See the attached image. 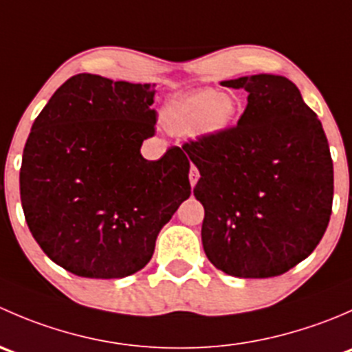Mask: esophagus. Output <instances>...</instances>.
<instances>
[{"mask_svg":"<svg viewBox=\"0 0 352 352\" xmlns=\"http://www.w3.org/2000/svg\"><path fill=\"white\" fill-rule=\"evenodd\" d=\"M199 177H201V175H199V170L196 168V166H190V172H189V180H190V186H196V184H197V180H199Z\"/></svg>","mask_w":352,"mask_h":352,"instance_id":"obj_1","label":"esophagus"}]
</instances>
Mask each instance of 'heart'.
Returning <instances> with one entry per match:
<instances>
[{"label": "heart", "instance_id": "b5f03b06", "mask_svg": "<svg viewBox=\"0 0 352 352\" xmlns=\"http://www.w3.org/2000/svg\"><path fill=\"white\" fill-rule=\"evenodd\" d=\"M236 113V100L214 88H199L177 95L163 107L162 122L172 134H214L226 129Z\"/></svg>", "mask_w": 352, "mask_h": 352}]
</instances>
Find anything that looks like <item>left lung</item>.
I'll return each instance as SVG.
<instances>
[{
    "mask_svg": "<svg viewBox=\"0 0 352 352\" xmlns=\"http://www.w3.org/2000/svg\"><path fill=\"white\" fill-rule=\"evenodd\" d=\"M248 94L239 124L184 143L199 168L202 247L235 278L285 274L315 250L332 214L333 165L322 122L293 81H221Z\"/></svg>",
    "mask_w": 352,
    "mask_h": 352,
    "instance_id": "1",
    "label": "left lung"
}]
</instances>
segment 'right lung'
Returning a JSON list of instances; mask_svg holds the SVG:
<instances>
[{
  "label": "right lung",
  "instance_id": "add662e5",
  "mask_svg": "<svg viewBox=\"0 0 352 352\" xmlns=\"http://www.w3.org/2000/svg\"><path fill=\"white\" fill-rule=\"evenodd\" d=\"M155 85L74 74L32 126L20 168L28 230L44 254L81 278L117 279L150 262L160 230L190 196V162L155 136Z\"/></svg>",
  "mask_w": 352,
  "mask_h": 352
}]
</instances>
